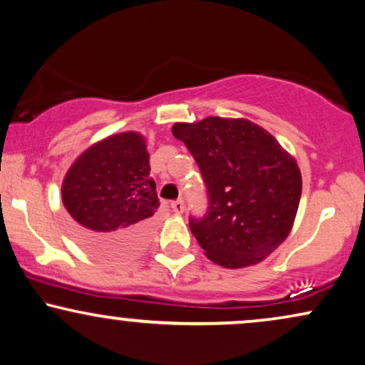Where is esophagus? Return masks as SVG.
Instances as JSON below:
<instances>
[{
  "label": "esophagus",
  "instance_id": "34e87169",
  "mask_svg": "<svg viewBox=\"0 0 365 365\" xmlns=\"http://www.w3.org/2000/svg\"><path fill=\"white\" fill-rule=\"evenodd\" d=\"M171 207L173 211L176 214H182L184 212V202L181 201V199H178V201H173L171 202Z\"/></svg>",
  "mask_w": 365,
  "mask_h": 365
}]
</instances>
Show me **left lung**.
Segmentation results:
<instances>
[{
    "label": "left lung",
    "mask_w": 365,
    "mask_h": 365,
    "mask_svg": "<svg viewBox=\"0 0 365 365\" xmlns=\"http://www.w3.org/2000/svg\"><path fill=\"white\" fill-rule=\"evenodd\" d=\"M207 186L209 209L189 227L207 259L227 269L254 266L291 232L302 192L292 154L256 123L209 116L176 123Z\"/></svg>",
    "instance_id": "left-lung-1"
}]
</instances>
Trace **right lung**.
<instances>
[{
    "instance_id": "add662e5",
    "label": "right lung",
    "mask_w": 365,
    "mask_h": 365,
    "mask_svg": "<svg viewBox=\"0 0 365 365\" xmlns=\"http://www.w3.org/2000/svg\"><path fill=\"white\" fill-rule=\"evenodd\" d=\"M146 148L136 131L113 134L79 154L63 179L74 237L94 256H133L153 232L159 199Z\"/></svg>"
}]
</instances>
